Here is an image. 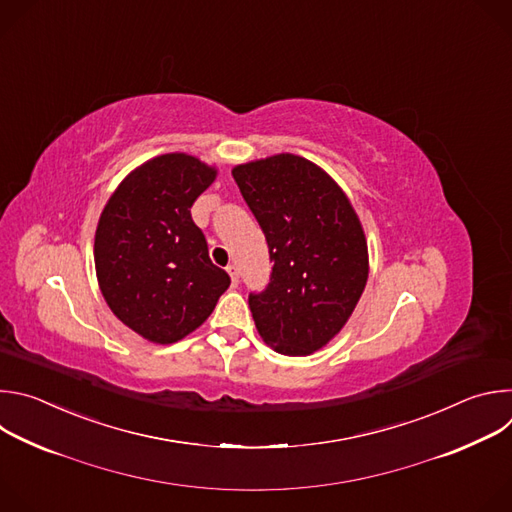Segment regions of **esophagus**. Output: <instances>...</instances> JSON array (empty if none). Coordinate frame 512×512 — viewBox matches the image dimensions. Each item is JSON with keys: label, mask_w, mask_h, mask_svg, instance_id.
I'll return each mask as SVG.
<instances>
[{"label": "esophagus", "mask_w": 512, "mask_h": 512, "mask_svg": "<svg viewBox=\"0 0 512 512\" xmlns=\"http://www.w3.org/2000/svg\"><path fill=\"white\" fill-rule=\"evenodd\" d=\"M227 271H229L233 283H239V267H237L235 263H229V265H227Z\"/></svg>", "instance_id": "esophagus-1"}]
</instances>
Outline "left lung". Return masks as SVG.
<instances>
[{
    "label": "left lung",
    "mask_w": 512,
    "mask_h": 512,
    "mask_svg": "<svg viewBox=\"0 0 512 512\" xmlns=\"http://www.w3.org/2000/svg\"><path fill=\"white\" fill-rule=\"evenodd\" d=\"M273 261L269 283L249 294L261 338L304 356L350 318L369 277L367 241L338 184L306 158L279 154L233 170Z\"/></svg>",
    "instance_id": "obj_1"
}]
</instances>
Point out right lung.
<instances>
[{"label":"right lung","instance_id":"right-lung-1","mask_svg":"<svg viewBox=\"0 0 512 512\" xmlns=\"http://www.w3.org/2000/svg\"><path fill=\"white\" fill-rule=\"evenodd\" d=\"M214 176L192 156L166 154L133 170L101 212L95 267L103 298L125 326L156 344L196 330L231 285L190 214Z\"/></svg>","mask_w":512,"mask_h":512}]
</instances>
